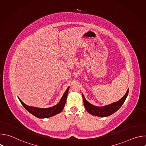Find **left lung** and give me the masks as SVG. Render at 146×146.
<instances>
[{"mask_svg":"<svg viewBox=\"0 0 146 146\" xmlns=\"http://www.w3.org/2000/svg\"><path fill=\"white\" fill-rule=\"evenodd\" d=\"M129 92V89H128L126 94L118 101L114 102L110 105L104 106H96L90 103H89L85 98L84 95L82 94L83 102H84V105L86 110L91 114L100 117H108L109 116L115 112H116L123 105L125 100Z\"/></svg>","mask_w":146,"mask_h":146,"instance_id":"left-lung-1","label":"left lung"}]
</instances>
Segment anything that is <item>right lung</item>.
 <instances>
[{
  "label": "right lung",
  "instance_id": "obj_1",
  "mask_svg": "<svg viewBox=\"0 0 146 146\" xmlns=\"http://www.w3.org/2000/svg\"><path fill=\"white\" fill-rule=\"evenodd\" d=\"M69 87H69L67 88V90L65 92L64 94L63 95V96H62V97L61 98L60 100H59V103L57 104V105L48 108H38L28 106L18 97V98L20 102L21 103L23 106L25 108V109L28 111H29L30 113H31L32 115L39 118H46L52 117L57 114H59L63 110L66 103Z\"/></svg>",
  "mask_w": 146,
  "mask_h": 146
}]
</instances>
